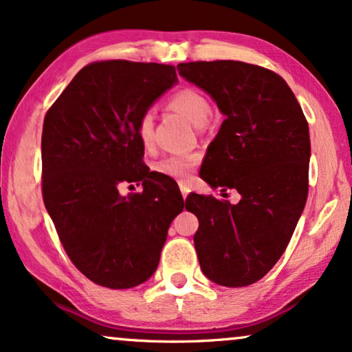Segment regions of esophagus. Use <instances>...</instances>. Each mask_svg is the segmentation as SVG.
<instances>
[{
  "label": "esophagus",
  "instance_id": "1",
  "mask_svg": "<svg viewBox=\"0 0 352 352\" xmlns=\"http://www.w3.org/2000/svg\"><path fill=\"white\" fill-rule=\"evenodd\" d=\"M177 184H179V189H181V194H182V197H187V194L190 192V187H189V184H187V182H184V181H179L177 182Z\"/></svg>",
  "mask_w": 352,
  "mask_h": 352
}]
</instances>
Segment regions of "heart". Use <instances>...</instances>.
<instances>
[{
	"label": "heart",
	"instance_id": "heart-1",
	"mask_svg": "<svg viewBox=\"0 0 352 352\" xmlns=\"http://www.w3.org/2000/svg\"><path fill=\"white\" fill-rule=\"evenodd\" d=\"M171 109L179 113L187 121L192 122L194 126H204L210 115V103L202 94L195 92L192 89H182L176 92L170 98ZM137 135H139L140 144L145 148H150L153 145V116L152 113H145L140 116L139 124H137ZM197 153H176L165 155L153 163V171L158 175L171 177V179H186L190 173L199 165Z\"/></svg>",
	"mask_w": 352,
	"mask_h": 352
}]
</instances>
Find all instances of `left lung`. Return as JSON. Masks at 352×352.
I'll return each mask as SVG.
<instances>
[{
	"label": "left lung",
	"instance_id": "8db88e82",
	"mask_svg": "<svg viewBox=\"0 0 352 352\" xmlns=\"http://www.w3.org/2000/svg\"><path fill=\"white\" fill-rule=\"evenodd\" d=\"M179 76L215 100L225 121L208 145L200 177L239 202L190 194L200 268L228 287L258 281L280 260L309 192V124L281 76L243 61L177 65ZM226 195L228 194H223Z\"/></svg>",
	"mask_w": 352,
	"mask_h": 352
}]
</instances>
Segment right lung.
<instances>
[{
    "label": "right lung",
    "instance_id": "obj_1",
    "mask_svg": "<svg viewBox=\"0 0 352 352\" xmlns=\"http://www.w3.org/2000/svg\"><path fill=\"white\" fill-rule=\"evenodd\" d=\"M177 82L175 66L90 63L45 115L42 194L67 257L90 281L129 289L157 270L186 202L142 162L140 116ZM143 181L122 198L119 186Z\"/></svg>",
    "mask_w": 352,
    "mask_h": 352
}]
</instances>
